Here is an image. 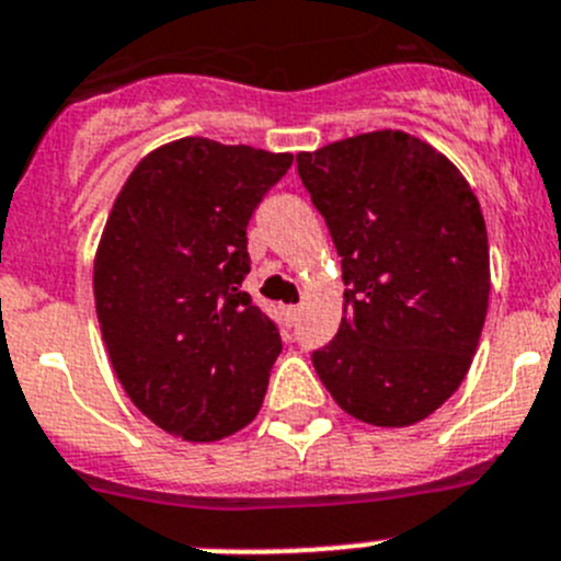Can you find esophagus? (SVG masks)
I'll list each match as a JSON object with an SVG mask.
<instances>
[{"instance_id":"esophagus-1","label":"esophagus","mask_w":561,"mask_h":561,"mask_svg":"<svg viewBox=\"0 0 561 561\" xmlns=\"http://www.w3.org/2000/svg\"><path fill=\"white\" fill-rule=\"evenodd\" d=\"M284 314H286V320H289V325H295L297 317H300V306H286Z\"/></svg>"}]
</instances>
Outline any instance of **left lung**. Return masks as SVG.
<instances>
[{"label":"left lung","instance_id":"1","mask_svg":"<svg viewBox=\"0 0 561 561\" xmlns=\"http://www.w3.org/2000/svg\"><path fill=\"white\" fill-rule=\"evenodd\" d=\"M342 259L344 317L311 353L320 381L369 425L420 423L465 381L490 302L481 205L459 169L400 130L297 156Z\"/></svg>","mask_w":561,"mask_h":561}]
</instances>
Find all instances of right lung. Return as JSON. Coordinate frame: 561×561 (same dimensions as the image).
Here are the masks:
<instances>
[{"label":"right lung","instance_id":"right-lung-1","mask_svg":"<svg viewBox=\"0 0 561 561\" xmlns=\"http://www.w3.org/2000/svg\"><path fill=\"white\" fill-rule=\"evenodd\" d=\"M289 152L180 138L144 158L113 203L94 300L133 403L188 442L236 434L259 414L280 331L241 291L247 225Z\"/></svg>","mask_w":561,"mask_h":561}]
</instances>
